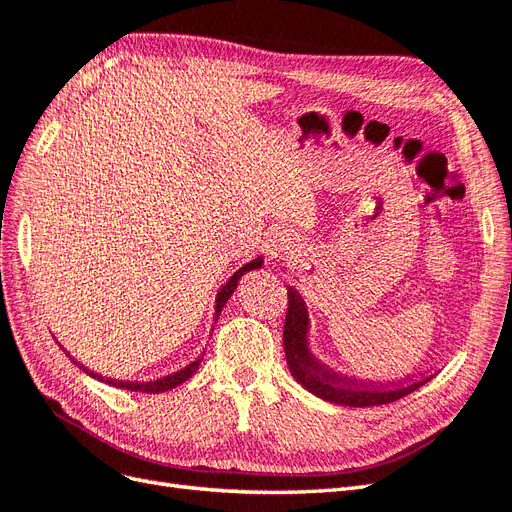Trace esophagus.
Wrapping results in <instances>:
<instances>
[{"label": "esophagus", "instance_id": "34e87169", "mask_svg": "<svg viewBox=\"0 0 512 512\" xmlns=\"http://www.w3.org/2000/svg\"><path fill=\"white\" fill-rule=\"evenodd\" d=\"M292 245V239H290V235L288 233H284V231H277V233H273V237L269 239V256L271 258H277V256H281L284 254L288 248Z\"/></svg>", "mask_w": 512, "mask_h": 512}]
</instances>
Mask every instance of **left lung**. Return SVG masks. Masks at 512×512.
Wrapping results in <instances>:
<instances>
[{"label":"left lung","mask_w":512,"mask_h":512,"mask_svg":"<svg viewBox=\"0 0 512 512\" xmlns=\"http://www.w3.org/2000/svg\"><path fill=\"white\" fill-rule=\"evenodd\" d=\"M284 349L292 377L313 396L328 400L341 407H377L400 400L419 390L434 375H421L419 379L404 377L398 381H364L347 377L328 368L311 354L309 347V311L305 298L294 288H288V313L284 324Z\"/></svg>","instance_id":"obj_1"}]
</instances>
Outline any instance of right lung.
Wrapping results in <instances>:
<instances>
[{"mask_svg": "<svg viewBox=\"0 0 512 512\" xmlns=\"http://www.w3.org/2000/svg\"><path fill=\"white\" fill-rule=\"evenodd\" d=\"M262 262H264V260H262V256H258V258L250 260L248 264H243V267H241L239 271H235L231 277H228L226 284H224V286L218 290V294H216V305H214V309H216V317H214V320H218L220 313H222V309H224V305H226V301H228V298H231V296H233V292L237 290L239 279H241L245 273H250V271H254V269H260V267H262ZM69 358H72V356H69ZM201 360H203V354H201L197 360H192L190 364H186L184 368L175 370V373H171V375H167V377H161V379H154V381H122V379H108V377H103V375H99V373H93L91 368H86L84 364L76 362V358H72V362H74L76 366H80V370H84V373H86V375H91L93 379H97V381H105V383H108V385H114V387H120V390L142 392V394H161V392L173 390L175 385H180V383L188 381L192 375L197 373Z\"/></svg>", "mask_w": 512, "mask_h": 512, "instance_id": "add662e5", "label": "right lung"}]
</instances>
